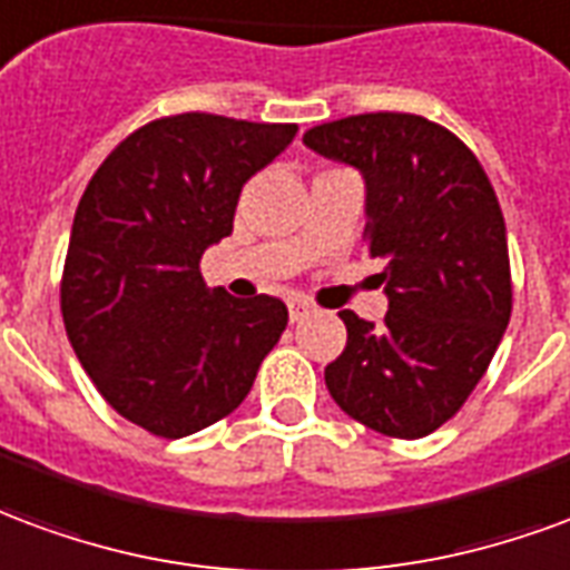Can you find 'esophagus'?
<instances>
[{"label": "esophagus", "mask_w": 570, "mask_h": 570, "mask_svg": "<svg viewBox=\"0 0 570 570\" xmlns=\"http://www.w3.org/2000/svg\"><path fill=\"white\" fill-rule=\"evenodd\" d=\"M313 313V306L306 301H291L288 303V315H291V322H303L306 315Z\"/></svg>", "instance_id": "34e87169"}]
</instances>
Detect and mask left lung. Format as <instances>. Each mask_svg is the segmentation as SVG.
<instances>
[{
    "instance_id": "obj_1",
    "label": "left lung",
    "mask_w": 570,
    "mask_h": 570,
    "mask_svg": "<svg viewBox=\"0 0 570 570\" xmlns=\"http://www.w3.org/2000/svg\"><path fill=\"white\" fill-rule=\"evenodd\" d=\"M303 145L364 176V243L385 261V325L340 313L348 336L325 367L327 392L380 434L425 438L483 380L513 309L492 181L459 136L419 115H352Z\"/></svg>"
}]
</instances>
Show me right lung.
Instances as JSON below:
<instances>
[{
    "mask_svg": "<svg viewBox=\"0 0 570 570\" xmlns=\"http://www.w3.org/2000/svg\"><path fill=\"white\" fill-rule=\"evenodd\" d=\"M294 132L206 111L151 120L102 160L75 209L66 334L99 394L157 438L234 413L288 325L279 297L206 288L199 257L230 236L243 185Z\"/></svg>",
    "mask_w": 570,
    "mask_h": 570,
    "instance_id": "add662e5",
    "label": "right lung"
}]
</instances>
